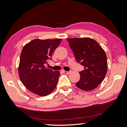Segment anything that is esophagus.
Wrapping results in <instances>:
<instances>
[{"mask_svg": "<svg viewBox=\"0 0 127 127\" xmlns=\"http://www.w3.org/2000/svg\"><path fill=\"white\" fill-rule=\"evenodd\" d=\"M63 72L64 73V74H70V71H65V70H64L63 71Z\"/></svg>", "mask_w": 127, "mask_h": 127, "instance_id": "esophagus-1", "label": "esophagus"}]
</instances>
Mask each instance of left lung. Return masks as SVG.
<instances>
[{
  "label": "left lung",
  "mask_w": 127,
  "mask_h": 127,
  "mask_svg": "<svg viewBox=\"0 0 127 127\" xmlns=\"http://www.w3.org/2000/svg\"><path fill=\"white\" fill-rule=\"evenodd\" d=\"M67 41L78 63L84 67L79 72L80 79L76 84L80 90H93L104 79L107 70V57L97 42L90 37L70 38Z\"/></svg>",
  "instance_id": "obj_1"
}]
</instances>
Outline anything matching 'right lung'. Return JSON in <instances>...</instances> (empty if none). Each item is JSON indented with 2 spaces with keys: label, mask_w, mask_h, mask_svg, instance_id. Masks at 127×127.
Wrapping results in <instances>:
<instances>
[{
  "label": "right lung",
  "mask_w": 127,
  "mask_h": 127,
  "mask_svg": "<svg viewBox=\"0 0 127 127\" xmlns=\"http://www.w3.org/2000/svg\"><path fill=\"white\" fill-rule=\"evenodd\" d=\"M62 40L34 39L24 45L21 52L18 74L25 87L41 96L49 95L55 89L60 76L59 71L47 68L52 53Z\"/></svg>",
  "instance_id": "right-lung-1"
}]
</instances>
